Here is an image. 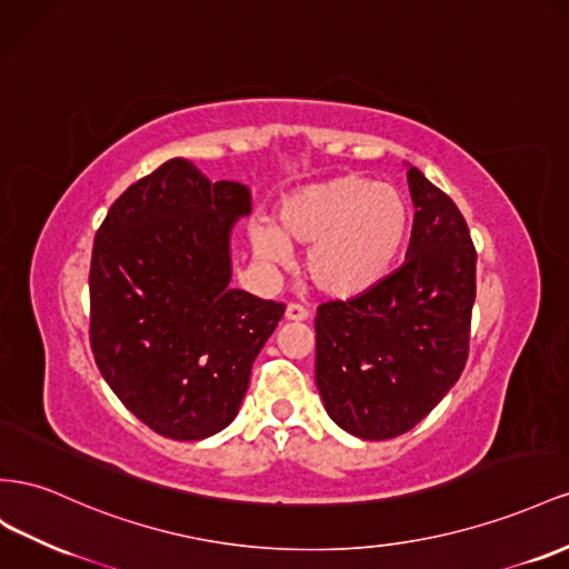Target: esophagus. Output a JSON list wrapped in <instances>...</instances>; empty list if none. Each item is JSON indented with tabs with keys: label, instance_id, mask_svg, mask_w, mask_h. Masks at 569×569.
Wrapping results in <instances>:
<instances>
[{
	"label": "esophagus",
	"instance_id": "obj_1",
	"mask_svg": "<svg viewBox=\"0 0 569 569\" xmlns=\"http://www.w3.org/2000/svg\"><path fill=\"white\" fill-rule=\"evenodd\" d=\"M284 318L287 320H295V322H301V320L309 318V311H306L303 306H299V303H289L287 311H284Z\"/></svg>",
	"mask_w": 569,
	"mask_h": 569
}]
</instances>
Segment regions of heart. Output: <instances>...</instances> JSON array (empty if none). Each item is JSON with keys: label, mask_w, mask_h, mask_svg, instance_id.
<instances>
[{"label": "heart", "mask_w": 569, "mask_h": 569, "mask_svg": "<svg viewBox=\"0 0 569 569\" xmlns=\"http://www.w3.org/2000/svg\"><path fill=\"white\" fill-rule=\"evenodd\" d=\"M278 229L258 224V258L284 266L289 243L311 247L306 274L322 295L361 297L378 287L402 258L411 232L407 196L361 174L332 177L291 191L278 208Z\"/></svg>", "instance_id": "obj_1"}]
</instances>
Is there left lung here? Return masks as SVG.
<instances>
[{
  "label": "left lung",
  "instance_id": "left-lung-1",
  "mask_svg": "<svg viewBox=\"0 0 569 569\" xmlns=\"http://www.w3.org/2000/svg\"><path fill=\"white\" fill-rule=\"evenodd\" d=\"M402 268L347 301L318 306L316 386L330 419L363 440L411 431L465 371L476 249L462 212L417 167Z\"/></svg>",
  "mask_w": 569,
  "mask_h": 569
}]
</instances>
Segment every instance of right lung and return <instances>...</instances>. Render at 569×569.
I'll list each match as a JSON object with an SVG mask.
<instances>
[{
    "mask_svg": "<svg viewBox=\"0 0 569 569\" xmlns=\"http://www.w3.org/2000/svg\"><path fill=\"white\" fill-rule=\"evenodd\" d=\"M251 191L172 158L121 193L90 260V349L133 417L172 440L234 421L284 303L232 289L229 237Z\"/></svg>",
    "mask_w": 569,
    "mask_h": 569,
    "instance_id": "add662e5",
    "label": "right lung"
}]
</instances>
